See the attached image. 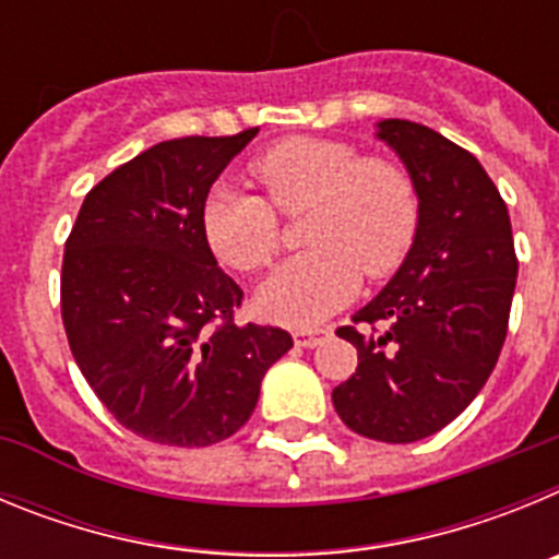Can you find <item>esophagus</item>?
<instances>
[{
    "label": "esophagus",
    "mask_w": 559,
    "mask_h": 559,
    "mask_svg": "<svg viewBox=\"0 0 559 559\" xmlns=\"http://www.w3.org/2000/svg\"><path fill=\"white\" fill-rule=\"evenodd\" d=\"M328 333H330L328 328H299L294 330V341H296V347L310 349L316 347L322 338H328Z\"/></svg>",
    "instance_id": "1"
}]
</instances>
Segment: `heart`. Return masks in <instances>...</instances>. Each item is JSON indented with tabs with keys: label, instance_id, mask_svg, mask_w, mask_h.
<instances>
[{
	"label": "heart",
	"instance_id": "obj_1",
	"mask_svg": "<svg viewBox=\"0 0 559 559\" xmlns=\"http://www.w3.org/2000/svg\"><path fill=\"white\" fill-rule=\"evenodd\" d=\"M265 195L218 187L204 204V235L221 263L257 274L283 243V215L310 212L305 254L290 257L260 290L274 322L308 328L349 302L360 285L403 265L417 240L419 199L403 165L344 140L294 136L251 162Z\"/></svg>",
	"mask_w": 559,
	"mask_h": 559
}]
</instances>
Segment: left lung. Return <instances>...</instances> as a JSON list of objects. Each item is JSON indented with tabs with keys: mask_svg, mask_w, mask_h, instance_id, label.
<instances>
[{
	"mask_svg": "<svg viewBox=\"0 0 559 559\" xmlns=\"http://www.w3.org/2000/svg\"><path fill=\"white\" fill-rule=\"evenodd\" d=\"M378 128L417 187V240L386 288L335 330L358 349V369L333 406L360 437L417 442L471 406L496 369L518 257L507 204L471 151L419 122Z\"/></svg>",
	"mask_w": 559,
	"mask_h": 559,
	"instance_id": "obj_1",
	"label": "left lung"
}]
</instances>
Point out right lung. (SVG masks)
<instances>
[{"label":"right lung","mask_w":559,"mask_h":559,"mask_svg":"<svg viewBox=\"0 0 559 559\" xmlns=\"http://www.w3.org/2000/svg\"><path fill=\"white\" fill-rule=\"evenodd\" d=\"M257 131L147 147L86 192L67 237L69 349L111 417L159 445L231 437L294 347L288 330L237 322L243 290L201 224L212 185Z\"/></svg>","instance_id":"obj_1"}]
</instances>
